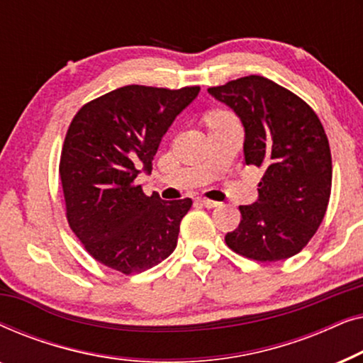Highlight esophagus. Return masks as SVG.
<instances>
[{
    "label": "esophagus",
    "mask_w": 363,
    "mask_h": 363,
    "mask_svg": "<svg viewBox=\"0 0 363 363\" xmlns=\"http://www.w3.org/2000/svg\"><path fill=\"white\" fill-rule=\"evenodd\" d=\"M198 203H200V205H203V206H206V208H216L218 205H220V203L218 201H213V200H208V198H198L196 200Z\"/></svg>",
    "instance_id": "1"
}]
</instances>
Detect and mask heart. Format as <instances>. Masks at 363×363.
Instances as JSON below:
<instances>
[{"label": "heart", "mask_w": 363, "mask_h": 363, "mask_svg": "<svg viewBox=\"0 0 363 363\" xmlns=\"http://www.w3.org/2000/svg\"><path fill=\"white\" fill-rule=\"evenodd\" d=\"M235 118L231 112L223 111V108H218V111H213L206 116V122L208 123H218V122H225V121H231Z\"/></svg>", "instance_id": "obj_1"}]
</instances>
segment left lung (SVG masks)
Listing matches in <instances>:
<instances>
[{
    "instance_id": "8db88e82",
    "label": "left lung",
    "mask_w": 363,
    "mask_h": 363,
    "mask_svg": "<svg viewBox=\"0 0 363 363\" xmlns=\"http://www.w3.org/2000/svg\"><path fill=\"white\" fill-rule=\"evenodd\" d=\"M208 92L245 125V163L264 170L259 200L240 206L241 221L225 241L247 259L274 262L297 255L315 235L332 188L325 130L309 104L262 76H246Z\"/></svg>"
}]
</instances>
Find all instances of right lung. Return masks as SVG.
<instances>
[{
	"instance_id": "add662e5",
	"label": "right lung",
	"mask_w": 363,
	"mask_h": 363,
	"mask_svg": "<svg viewBox=\"0 0 363 363\" xmlns=\"http://www.w3.org/2000/svg\"><path fill=\"white\" fill-rule=\"evenodd\" d=\"M200 87L125 86L84 104L64 138L59 177L66 218L94 259L122 274L150 269L177 247L190 198L163 201L135 182Z\"/></svg>"
}]
</instances>
